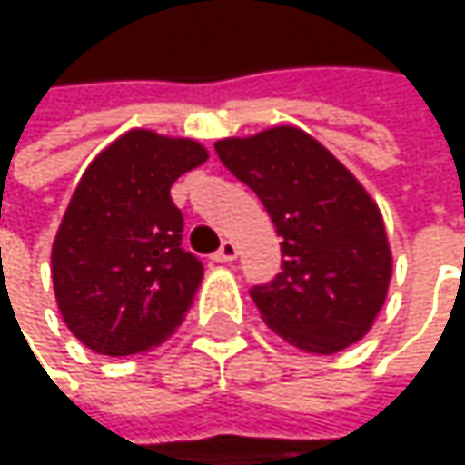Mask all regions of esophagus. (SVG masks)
Listing matches in <instances>:
<instances>
[{
    "instance_id": "34e87169",
    "label": "esophagus",
    "mask_w": 465,
    "mask_h": 465,
    "mask_svg": "<svg viewBox=\"0 0 465 465\" xmlns=\"http://www.w3.org/2000/svg\"><path fill=\"white\" fill-rule=\"evenodd\" d=\"M213 258H215L218 263H232L233 258H236V244H233L232 239H226V242L221 244V250H218Z\"/></svg>"
}]
</instances>
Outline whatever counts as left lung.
Segmentation results:
<instances>
[{
	"instance_id": "left-lung-1",
	"label": "left lung",
	"mask_w": 465,
	"mask_h": 465,
	"mask_svg": "<svg viewBox=\"0 0 465 465\" xmlns=\"http://www.w3.org/2000/svg\"><path fill=\"white\" fill-rule=\"evenodd\" d=\"M215 150L233 177L255 191L282 236V272L250 291L263 323L315 355L363 339L393 274L385 221L369 191L296 126L226 137Z\"/></svg>"
}]
</instances>
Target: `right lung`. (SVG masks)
Listing matches in <instances>:
<instances>
[{
	"mask_svg": "<svg viewBox=\"0 0 465 465\" xmlns=\"http://www.w3.org/2000/svg\"><path fill=\"white\" fill-rule=\"evenodd\" d=\"M210 158L188 137L132 129L83 172L50 250L66 328L99 355L163 344L202 285L199 258L180 247L183 213L169 188Z\"/></svg>",
	"mask_w": 465,
	"mask_h": 465,
	"instance_id": "right-lung-1",
	"label": "right lung"
}]
</instances>
